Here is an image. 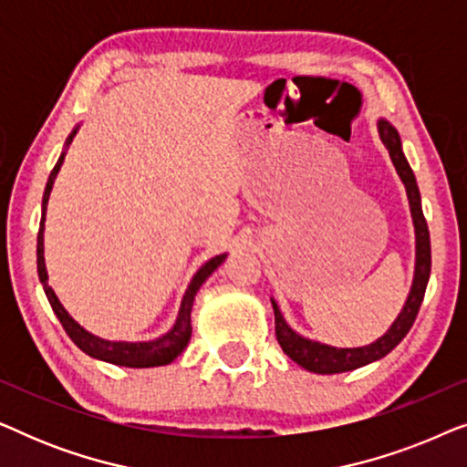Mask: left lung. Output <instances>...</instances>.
Listing matches in <instances>:
<instances>
[{
  "mask_svg": "<svg viewBox=\"0 0 467 467\" xmlns=\"http://www.w3.org/2000/svg\"><path fill=\"white\" fill-rule=\"evenodd\" d=\"M379 133H380L382 144L387 146L389 155H391V161L395 165V170H398L401 182L406 184V193H408V200H410V210L414 219V229H417V272H414L412 291L410 296H408L404 310L400 312V317L395 318V323L391 325V329H389L380 340H376L369 344V347H361V348H334V347H327V344L306 340V337L297 336L296 331L285 323L278 306L272 302L278 344L283 347L285 353L289 355L293 361L308 369V372H317V374L350 372V369H357L366 366V363H372L376 359H380V357L389 355L401 340H404L408 331H410L414 318L419 315L420 304H423L427 280H430V272H431V242H430V229H427V221L423 216V208H420V193H419L417 181H414L410 165H408L404 152H401L400 133L395 131V127L389 125L387 120H380L379 123Z\"/></svg>",
  "mask_w": 467,
  "mask_h": 467,
  "instance_id": "1",
  "label": "left lung"
}]
</instances>
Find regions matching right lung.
Masks as SVG:
<instances>
[{
  "label": "right lung",
  "instance_id": "obj_1",
  "mask_svg": "<svg viewBox=\"0 0 467 467\" xmlns=\"http://www.w3.org/2000/svg\"><path fill=\"white\" fill-rule=\"evenodd\" d=\"M76 130L72 131V136ZM72 136L67 138V144L72 142ZM63 157L66 152L59 157V161L50 171L47 189H44V197H42V219H40V232H37V276H40V283L44 286V293H47L50 308L55 310L57 318L66 329V334L72 337V342L78 347L80 350H85L87 355L95 357V359L114 363V366H125V368H155V366H165V363H171L178 355L182 353L184 347L189 344L191 337V308H193V299L195 293L200 291V286L203 285L210 274H213L216 267H219L223 261H225V254H219V257L210 259L206 265L200 267V272L195 274L193 280H191L187 293H184L182 304H181V312H178L176 325L168 331L163 337L152 342H108L101 340V337L88 334L87 329H82L78 323L74 321L72 317L67 315L66 308L59 304L55 291L48 286V276H47V265H44V214H47V203H48V195L50 189H53V182L57 178V171L61 170Z\"/></svg>",
  "mask_w": 467,
  "mask_h": 467
}]
</instances>
